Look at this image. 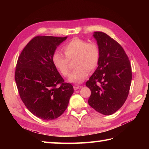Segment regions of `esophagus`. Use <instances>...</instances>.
Returning <instances> with one entry per match:
<instances>
[{
  "instance_id": "esophagus-1",
  "label": "esophagus",
  "mask_w": 149,
  "mask_h": 149,
  "mask_svg": "<svg viewBox=\"0 0 149 149\" xmlns=\"http://www.w3.org/2000/svg\"><path fill=\"white\" fill-rule=\"evenodd\" d=\"M82 86H79V85H77V84H75V85H74V90H77V89H79V88H81Z\"/></svg>"
}]
</instances>
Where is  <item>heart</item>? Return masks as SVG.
<instances>
[{
	"instance_id": "heart-1",
	"label": "heart",
	"mask_w": 149,
	"mask_h": 149,
	"mask_svg": "<svg viewBox=\"0 0 149 149\" xmlns=\"http://www.w3.org/2000/svg\"><path fill=\"white\" fill-rule=\"evenodd\" d=\"M65 56L59 52L52 55V63L55 68L62 75H69L70 61L75 59L76 67L69 77V81L74 83H81L87 78L88 70H95L100 61V52L96 43H89L88 41L75 38L70 41L63 47Z\"/></svg>"
}]
</instances>
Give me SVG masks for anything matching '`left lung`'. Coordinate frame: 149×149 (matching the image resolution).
<instances>
[{"label": "left lung", "instance_id": "left-lung-1", "mask_svg": "<svg viewBox=\"0 0 149 149\" xmlns=\"http://www.w3.org/2000/svg\"><path fill=\"white\" fill-rule=\"evenodd\" d=\"M100 52L97 68L86 86L91 90L88 102L97 111L110 115L121 107L128 97L132 80L131 65L120 44L107 34H93Z\"/></svg>", "mask_w": 149, "mask_h": 149}]
</instances>
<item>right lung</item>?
Masks as SVG:
<instances>
[{"label":"right lung","mask_w":149,"mask_h":149,"mask_svg":"<svg viewBox=\"0 0 149 149\" xmlns=\"http://www.w3.org/2000/svg\"><path fill=\"white\" fill-rule=\"evenodd\" d=\"M66 37L38 36L27 44L19 56L15 79L20 97L34 115L52 120L67 108L74 88L54 66L52 55Z\"/></svg>","instance_id":"obj_1"}]
</instances>
